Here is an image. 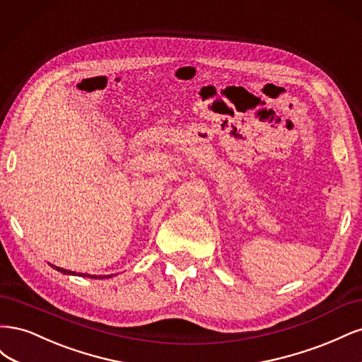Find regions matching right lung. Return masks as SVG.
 Segmentation results:
<instances>
[{"instance_id": "add662e5", "label": "right lung", "mask_w": 362, "mask_h": 362, "mask_svg": "<svg viewBox=\"0 0 362 362\" xmlns=\"http://www.w3.org/2000/svg\"><path fill=\"white\" fill-rule=\"evenodd\" d=\"M51 267H52V269H56L57 272L64 273V275H78V276H86V278H92V279H104V278H110V276H113V275L96 276V275H87V273H75V272H71V270H66V269H60V267H57V266H52V264H51Z\"/></svg>"}]
</instances>
